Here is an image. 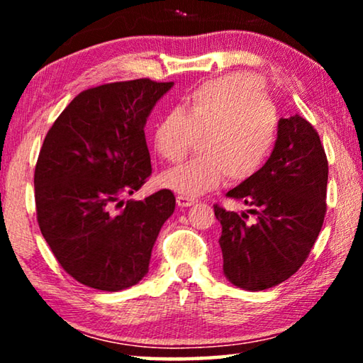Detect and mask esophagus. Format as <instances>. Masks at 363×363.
<instances>
[{"label":"esophagus","instance_id":"34e87169","mask_svg":"<svg viewBox=\"0 0 363 363\" xmlns=\"http://www.w3.org/2000/svg\"><path fill=\"white\" fill-rule=\"evenodd\" d=\"M176 201H177V206H181V208H187V206L195 205L194 199H189V196H182V195H177Z\"/></svg>","mask_w":363,"mask_h":363}]
</instances>
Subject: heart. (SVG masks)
<instances>
[{"instance_id": "obj_1", "label": "heart", "mask_w": 363, "mask_h": 363, "mask_svg": "<svg viewBox=\"0 0 363 363\" xmlns=\"http://www.w3.org/2000/svg\"><path fill=\"white\" fill-rule=\"evenodd\" d=\"M195 138L201 155L162 173L164 189L192 199L225 176L242 182L259 173L279 140V115L262 79L245 72L208 79L184 94L179 110L164 113L152 133L153 149L168 162L186 157Z\"/></svg>"}]
</instances>
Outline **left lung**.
<instances>
[{
	"instance_id": "8db88e82",
	"label": "left lung",
	"mask_w": 363,
	"mask_h": 363,
	"mask_svg": "<svg viewBox=\"0 0 363 363\" xmlns=\"http://www.w3.org/2000/svg\"><path fill=\"white\" fill-rule=\"evenodd\" d=\"M328 162L317 131L303 116L280 118L279 140L264 168L227 192L255 214L214 205L223 225L219 245L230 284L261 291L290 279L303 266L327 213Z\"/></svg>"
}]
</instances>
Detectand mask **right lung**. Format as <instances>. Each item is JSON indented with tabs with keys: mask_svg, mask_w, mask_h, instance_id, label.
<instances>
[{
	"mask_svg": "<svg viewBox=\"0 0 363 363\" xmlns=\"http://www.w3.org/2000/svg\"><path fill=\"white\" fill-rule=\"evenodd\" d=\"M173 84L139 78L89 88L46 134L35 167L36 219L60 266L79 284L120 291L149 272L176 199L168 189L139 201L121 196L152 174L144 126Z\"/></svg>",
	"mask_w": 363,
	"mask_h": 363,
	"instance_id": "obj_1",
	"label": "right lung"
}]
</instances>
